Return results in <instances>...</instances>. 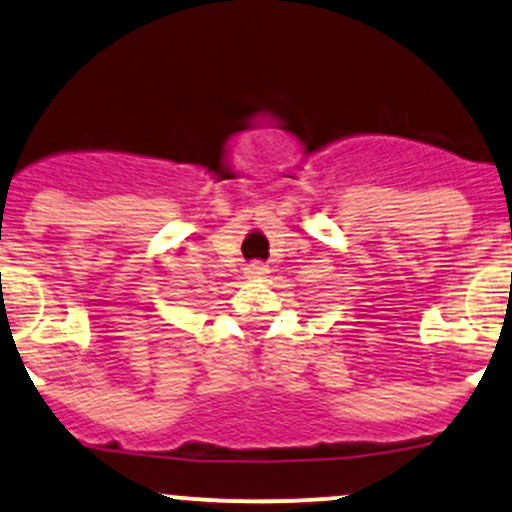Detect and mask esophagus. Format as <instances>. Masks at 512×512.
<instances>
[{"instance_id": "obj_1", "label": "esophagus", "mask_w": 512, "mask_h": 512, "mask_svg": "<svg viewBox=\"0 0 512 512\" xmlns=\"http://www.w3.org/2000/svg\"><path fill=\"white\" fill-rule=\"evenodd\" d=\"M267 274H269V267L262 262H252L245 267V276H248V279H264Z\"/></svg>"}]
</instances>
